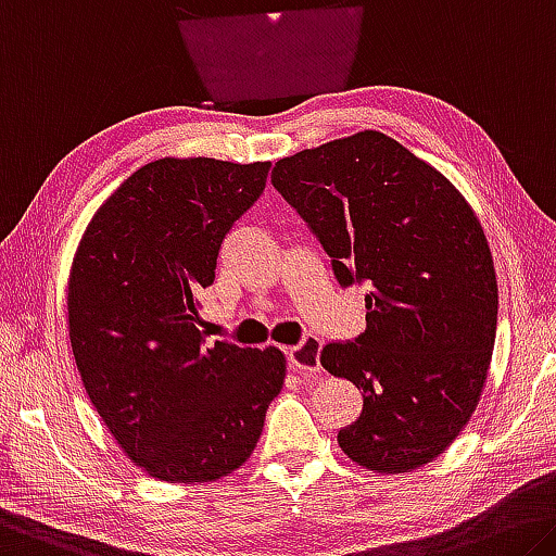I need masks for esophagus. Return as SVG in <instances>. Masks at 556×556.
Listing matches in <instances>:
<instances>
[{
  "instance_id": "esophagus-1",
  "label": "esophagus",
  "mask_w": 556,
  "mask_h": 556,
  "mask_svg": "<svg viewBox=\"0 0 556 556\" xmlns=\"http://www.w3.org/2000/svg\"><path fill=\"white\" fill-rule=\"evenodd\" d=\"M319 351H321V339L306 337L299 346H292L287 351L289 366H292L299 376H321Z\"/></svg>"
}]
</instances>
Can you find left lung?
Listing matches in <instances>:
<instances>
[{
	"instance_id": "1",
	"label": "left lung",
	"mask_w": 556,
	"mask_h": 556,
	"mask_svg": "<svg viewBox=\"0 0 556 556\" xmlns=\"http://www.w3.org/2000/svg\"><path fill=\"white\" fill-rule=\"evenodd\" d=\"M271 182L319 237L339 285L371 287L366 331L319 356L364 391L341 451L386 475L435 460L478 408L495 346L497 277L478 215L378 130L281 157Z\"/></svg>"
}]
</instances>
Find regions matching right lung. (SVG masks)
Here are the masks:
<instances>
[{"label":"right lung","instance_id":"right-lung-1","mask_svg":"<svg viewBox=\"0 0 556 556\" xmlns=\"http://www.w3.org/2000/svg\"><path fill=\"white\" fill-rule=\"evenodd\" d=\"M271 163L161 157L123 180L78 242L66 289L84 389L121 451L165 482H213L252 455L287 376L277 346L198 329L225 235Z\"/></svg>","mask_w":556,"mask_h":556}]
</instances>
